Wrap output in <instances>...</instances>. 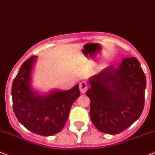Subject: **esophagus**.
<instances>
[{
  "instance_id": "1",
  "label": "esophagus",
  "mask_w": 155,
  "mask_h": 155,
  "mask_svg": "<svg viewBox=\"0 0 155 155\" xmlns=\"http://www.w3.org/2000/svg\"><path fill=\"white\" fill-rule=\"evenodd\" d=\"M79 90H80L81 93H85L86 90H88V84L85 81H82L79 83Z\"/></svg>"
}]
</instances>
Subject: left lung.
Masks as SVG:
<instances>
[{
	"instance_id": "left-lung-1",
	"label": "left lung",
	"mask_w": 155,
	"mask_h": 155,
	"mask_svg": "<svg viewBox=\"0 0 155 155\" xmlns=\"http://www.w3.org/2000/svg\"><path fill=\"white\" fill-rule=\"evenodd\" d=\"M90 118L100 132L117 134L131 126L144 106L146 77L135 57L110 65L89 79Z\"/></svg>"
}]
</instances>
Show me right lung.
<instances>
[{
  "instance_id": "obj_1",
  "label": "right lung",
  "mask_w": 155,
  "mask_h": 155,
  "mask_svg": "<svg viewBox=\"0 0 155 155\" xmlns=\"http://www.w3.org/2000/svg\"><path fill=\"white\" fill-rule=\"evenodd\" d=\"M36 56L28 58L12 83L13 110L17 119L32 133L51 136L60 132L69 117L71 107L80 96L79 85L66 91L55 90L39 95L30 86Z\"/></svg>"
}]
</instances>
